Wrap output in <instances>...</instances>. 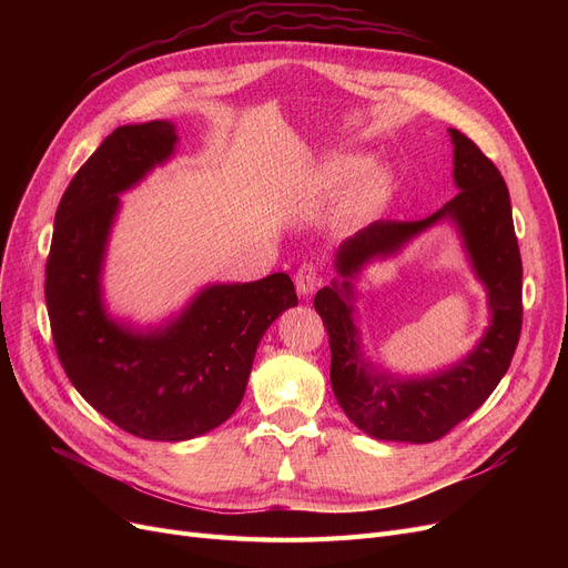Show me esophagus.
I'll list each match as a JSON object with an SVG mask.
<instances>
[{
	"label": "esophagus",
	"instance_id": "obj_1",
	"mask_svg": "<svg viewBox=\"0 0 568 568\" xmlns=\"http://www.w3.org/2000/svg\"><path fill=\"white\" fill-rule=\"evenodd\" d=\"M294 285H296V292H300L302 296H311L315 292V287L320 285L317 268L313 264H302L300 268H296Z\"/></svg>",
	"mask_w": 568,
	"mask_h": 568
}]
</instances>
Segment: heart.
Here are the masks:
<instances>
[{
    "mask_svg": "<svg viewBox=\"0 0 568 568\" xmlns=\"http://www.w3.org/2000/svg\"><path fill=\"white\" fill-rule=\"evenodd\" d=\"M364 159L362 156H338L329 163H324L322 168V184L329 189L345 186L352 182V176L362 170ZM394 189V172L386 165H373L368 168L352 189L349 204L356 209V212H371V209H377L379 204L386 202Z\"/></svg>",
    "mask_w": 568,
    "mask_h": 568,
    "instance_id": "obj_1",
    "label": "heart"
}]
</instances>
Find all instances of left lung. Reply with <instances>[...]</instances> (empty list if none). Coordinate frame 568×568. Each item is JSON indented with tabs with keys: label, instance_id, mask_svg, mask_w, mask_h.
Returning <instances> with one entry per match:
<instances>
[{
	"label": "left lung",
	"instance_id": "obj_1",
	"mask_svg": "<svg viewBox=\"0 0 568 568\" xmlns=\"http://www.w3.org/2000/svg\"><path fill=\"white\" fill-rule=\"evenodd\" d=\"M458 195L424 221H377L338 246L336 278L315 294L332 347V389L347 419L382 442L426 444L479 409L514 359L523 324V262L511 200L499 170L467 135L449 129ZM449 222L473 273L487 290L489 326L475 347L446 369L398 376L369 362L358 329L355 281L416 235Z\"/></svg>",
	"mask_w": 568,
	"mask_h": 568
}]
</instances>
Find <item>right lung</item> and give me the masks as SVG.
I'll use <instances>...</instances> for the list:
<instances>
[{"mask_svg": "<svg viewBox=\"0 0 568 568\" xmlns=\"http://www.w3.org/2000/svg\"><path fill=\"white\" fill-rule=\"evenodd\" d=\"M168 119L112 131L78 170L54 216L45 264L52 338L78 394L122 430L184 442L219 428L246 394L262 336L300 304L287 274L206 283L161 322L110 311L103 287L126 191L176 152Z\"/></svg>", "mask_w": 568, "mask_h": 568, "instance_id": "1", "label": "right lung"}]
</instances>
